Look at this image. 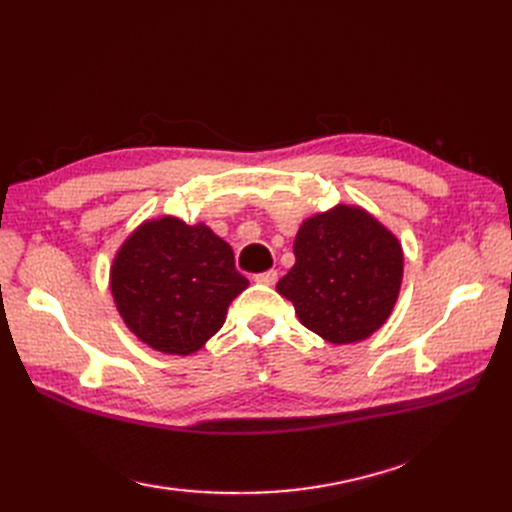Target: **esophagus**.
<instances>
[{
    "mask_svg": "<svg viewBox=\"0 0 512 512\" xmlns=\"http://www.w3.org/2000/svg\"><path fill=\"white\" fill-rule=\"evenodd\" d=\"M254 280L258 282V284H267V286H273L275 282H277V271H262V273H256L254 275Z\"/></svg>",
    "mask_w": 512,
    "mask_h": 512,
    "instance_id": "esophagus-1",
    "label": "esophagus"
}]
</instances>
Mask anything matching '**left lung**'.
Here are the masks:
<instances>
[{"label":"left lung","mask_w":512,"mask_h":512,"mask_svg":"<svg viewBox=\"0 0 512 512\" xmlns=\"http://www.w3.org/2000/svg\"><path fill=\"white\" fill-rule=\"evenodd\" d=\"M294 267L277 282L303 327L331 344L378 331L397 301L404 254L399 241L359 207L339 205L303 222Z\"/></svg>","instance_id":"obj_1"}]
</instances>
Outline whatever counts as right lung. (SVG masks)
<instances>
[{"label": "right lung", "mask_w": 512, "mask_h": 512, "mask_svg": "<svg viewBox=\"0 0 512 512\" xmlns=\"http://www.w3.org/2000/svg\"><path fill=\"white\" fill-rule=\"evenodd\" d=\"M247 284L224 239L205 224L177 218L145 222L121 245L111 269V290L128 329L166 354L203 348Z\"/></svg>", "instance_id": "add662e5"}]
</instances>
